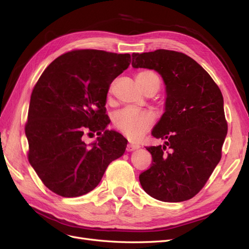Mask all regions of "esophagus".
I'll return each instance as SVG.
<instances>
[{
  "label": "esophagus",
  "instance_id": "1",
  "mask_svg": "<svg viewBox=\"0 0 249 249\" xmlns=\"http://www.w3.org/2000/svg\"><path fill=\"white\" fill-rule=\"evenodd\" d=\"M140 146L138 144H133V143H129V144L126 145V150L127 152H133L135 149H138Z\"/></svg>",
  "mask_w": 249,
  "mask_h": 249
}]
</instances>
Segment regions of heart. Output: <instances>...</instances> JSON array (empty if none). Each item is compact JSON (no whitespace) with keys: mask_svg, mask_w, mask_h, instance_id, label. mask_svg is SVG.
Masks as SVG:
<instances>
[{"mask_svg":"<svg viewBox=\"0 0 249 249\" xmlns=\"http://www.w3.org/2000/svg\"><path fill=\"white\" fill-rule=\"evenodd\" d=\"M136 81L145 93L155 94L161 86V80L158 74L149 70H142L137 72ZM155 117L147 111H140L134 108H124L115 113L113 124L116 129L126 138L136 140L149 130L154 124Z\"/></svg>","mask_w":249,"mask_h":249,"instance_id":"obj_1","label":"heart"}]
</instances>
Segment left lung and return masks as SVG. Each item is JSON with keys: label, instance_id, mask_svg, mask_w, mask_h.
Masks as SVG:
<instances>
[{"label": "left lung", "instance_id": "1", "mask_svg": "<svg viewBox=\"0 0 249 249\" xmlns=\"http://www.w3.org/2000/svg\"><path fill=\"white\" fill-rule=\"evenodd\" d=\"M134 69L154 70L166 90L165 111L152 131L163 145L146 147L152 166L139 176L148 195L162 201L192 198L221 159L228 133L223 96L202 67L183 53H134Z\"/></svg>", "mask_w": 249, "mask_h": 249}]
</instances>
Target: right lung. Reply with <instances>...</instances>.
Listing matches in <instances>:
<instances>
[{
    "label": "right lung",
    "mask_w": 249,
    "mask_h": 249,
    "mask_svg": "<svg viewBox=\"0 0 249 249\" xmlns=\"http://www.w3.org/2000/svg\"><path fill=\"white\" fill-rule=\"evenodd\" d=\"M131 63L130 54L76 50L55 59L30 100L25 127L29 162L51 191L84 195L100 184L108 165L124 154L127 140L106 127L110 84ZM86 131L100 136L86 145Z\"/></svg>",
    "instance_id": "1"
}]
</instances>
